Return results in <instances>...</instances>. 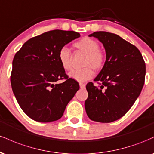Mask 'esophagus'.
I'll use <instances>...</instances> for the list:
<instances>
[{
  "label": "esophagus",
  "mask_w": 154,
  "mask_h": 154,
  "mask_svg": "<svg viewBox=\"0 0 154 154\" xmlns=\"http://www.w3.org/2000/svg\"><path fill=\"white\" fill-rule=\"evenodd\" d=\"M79 87H80V88H85V85L80 82V83H79Z\"/></svg>",
  "instance_id": "34e87169"
}]
</instances>
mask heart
<instances>
[{"mask_svg":"<svg viewBox=\"0 0 154 154\" xmlns=\"http://www.w3.org/2000/svg\"><path fill=\"white\" fill-rule=\"evenodd\" d=\"M73 45L79 51L85 54L83 61V66L85 67L81 69L72 70L69 73V77L78 82H85L93 77V69L95 71H99L103 68L106 61L105 54L99 49V43L91 38L80 39ZM58 59L63 69H71V53L67 48L63 47L60 49Z\"/></svg>","mask_w":154,"mask_h":154,"instance_id":"heart-1","label":"heart"}]
</instances>
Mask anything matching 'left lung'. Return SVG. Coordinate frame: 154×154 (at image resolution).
<instances>
[{"label":"left lung","instance_id":"obj_1","mask_svg":"<svg viewBox=\"0 0 154 154\" xmlns=\"http://www.w3.org/2000/svg\"><path fill=\"white\" fill-rule=\"evenodd\" d=\"M94 37L103 43L105 64L94 81L100 88L88 82V97L85 107L88 117L95 122L109 123L120 119L132 106L142 91L146 64L135 45L119 35L95 32Z\"/></svg>","mask_w":154,"mask_h":154}]
</instances>
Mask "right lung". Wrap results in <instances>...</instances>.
Masks as SVG:
<instances>
[{"label":"right lung","mask_w":154,"mask_h":154,"mask_svg":"<svg viewBox=\"0 0 154 154\" xmlns=\"http://www.w3.org/2000/svg\"><path fill=\"white\" fill-rule=\"evenodd\" d=\"M79 37L74 31H48L28 40L15 54L12 91L21 109L32 119L40 122L59 119L79 89L58 59L60 49ZM61 79L65 81L59 83Z\"/></svg>","instance_id":"add662e5"}]
</instances>
